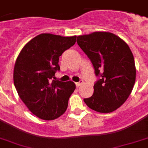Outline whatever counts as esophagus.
Listing matches in <instances>:
<instances>
[{
  "instance_id": "esophagus-1",
  "label": "esophagus",
  "mask_w": 148,
  "mask_h": 148,
  "mask_svg": "<svg viewBox=\"0 0 148 148\" xmlns=\"http://www.w3.org/2000/svg\"><path fill=\"white\" fill-rule=\"evenodd\" d=\"M84 84V82H83V81H80L79 82H77L75 83V84H76L77 87H79V86H82V84Z\"/></svg>"
}]
</instances>
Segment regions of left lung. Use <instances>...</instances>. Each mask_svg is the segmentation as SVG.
<instances>
[{"instance_id": "left-lung-1", "label": "left lung", "mask_w": 148, "mask_h": 148, "mask_svg": "<svg viewBox=\"0 0 148 148\" xmlns=\"http://www.w3.org/2000/svg\"><path fill=\"white\" fill-rule=\"evenodd\" d=\"M77 43L91 60L96 75H100L93 94L84 103L100 113L117 110L128 99L136 82L134 57L129 45L106 31L78 36Z\"/></svg>"}]
</instances>
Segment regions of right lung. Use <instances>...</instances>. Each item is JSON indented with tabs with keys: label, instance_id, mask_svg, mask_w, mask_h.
I'll list each match as a JSON object with an SVG mask.
<instances>
[{
	"label": "right lung",
	"instance_id": "right-lung-1",
	"mask_svg": "<svg viewBox=\"0 0 148 148\" xmlns=\"http://www.w3.org/2000/svg\"><path fill=\"white\" fill-rule=\"evenodd\" d=\"M76 36L42 34L20 51L13 70L14 85L25 106L45 121L57 119L66 112L75 83L52 80L60 70L59 58L75 43Z\"/></svg>",
	"mask_w": 148,
	"mask_h": 148
}]
</instances>
